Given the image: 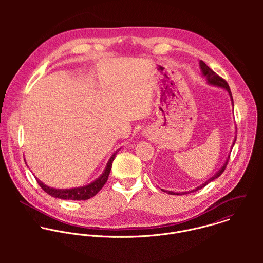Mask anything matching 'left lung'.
Instances as JSON below:
<instances>
[{
  "mask_svg": "<svg viewBox=\"0 0 263 263\" xmlns=\"http://www.w3.org/2000/svg\"><path fill=\"white\" fill-rule=\"evenodd\" d=\"M199 64H200V68H201V72H202V75L204 76V77H206V79H208V82L210 83V84H212V85H215V86H218V87H222V88H224L226 89L227 91H228V93L230 94V96H231V100H232V103L234 104V101H233V96H232V93H231V90H230V87H229V85H228V83H227V81H226L225 79H223L222 77H220V76L218 75L217 73H215L211 68H209L202 61H200L199 62ZM235 142H236V139L234 140V143H233V146L235 145ZM233 146H232V148H233ZM229 159H230V156L228 157V159H227V161H226L225 164H224V166L212 177V178H210L208 181H205L202 185H200V186H198V187L195 188V189H193V190H190V191H187V192H181V193H179V192H173V191H167V190H164V189H162L163 191H165V192H167V193H169V194H173V195H182V194H186V193H191V192H194V191H196V190H198V189H201L202 187H204L205 185H208L211 181H213V180H215V179H217L218 177H220L221 176V174L225 171L226 167H227V165H228V162H229Z\"/></svg>",
  "mask_w": 263,
  "mask_h": 263,
  "instance_id": "8db88e82",
  "label": "left lung"
}]
</instances>
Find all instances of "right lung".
I'll return each instance as SVG.
<instances>
[{"label":"right lung","instance_id":"1","mask_svg":"<svg viewBox=\"0 0 263 263\" xmlns=\"http://www.w3.org/2000/svg\"><path fill=\"white\" fill-rule=\"evenodd\" d=\"M116 152L111 156L109 159L107 166L102 173V175L96 179L94 182L90 183L89 185L83 186V187L71 188V189H55V188H50L46 185H44L41 181H39L36 178L38 184L40 187L42 188L47 194L55 197V198H61V199H72V200H86L89 199L93 196H95L101 188L104 186V184L107 182L111 167H112L113 160L115 158Z\"/></svg>","mask_w":263,"mask_h":263}]
</instances>
